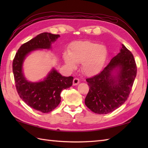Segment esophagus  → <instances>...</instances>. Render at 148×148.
<instances>
[{"label": "esophagus", "mask_w": 148, "mask_h": 148, "mask_svg": "<svg viewBox=\"0 0 148 148\" xmlns=\"http://www.w3.org/2000/svg\"><path fill=\"white\" fill-rule=\"evenodd\" d=\"M79 82H80V81L79 79H78V78H74V79H73V85L74 86L77 85V84L79 83Z\"/></svg>", "instance_id": "1"}]
</instances>
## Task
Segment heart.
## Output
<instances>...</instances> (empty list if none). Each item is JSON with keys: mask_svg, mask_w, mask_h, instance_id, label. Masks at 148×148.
I'll use <instances>...</instances> for the list:
<instances>
[{"mask_svg": "<svg viewBox=\"0 0 148 148\" xmlns=\"http://www.w3.org/2000/svg\"><path fill=\"white\" fill-rule=\"evenodd\" d=\"M107 56L106 46L86 40L72 43L69 51L64 53L63 58L65 64L72 69L76 67V64H82L83 73L92 76L102 70Z\"/></svg>", "mask_w": 148, "mask_h": 148, "instance_id": "heart-1", "label": "heart"}]
</instances>
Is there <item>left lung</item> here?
Instances as JSON below:
<instances>
[{
  "mask_svg": "<svg viewBox=\"0 0 148 148\" xmlns=\"http://www.w3.org/2000/svg\"><path fill=\"white\" fill-rule=\"evenodd\" d=\"M120 51L96 76L86 79L90 90L84 103L92 112L114 111L127 100L137 74L133 55L123 45Z\"/></svg>",
  "mask_w": 148,
  "mask_h": 148,
  "instance_id": "1",
  "label": "left lung"
}]
</instances>
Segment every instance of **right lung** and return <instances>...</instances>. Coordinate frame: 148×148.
<instances>
[{"label": "right lung", "instance_id": "add662e5", "mask_svg": "<svg viewBox=\"0 0 148 148\" xmlns=\"http://www.w3.org/2000/svg\"><path fill=\"white\" fill-rule=\"evenodd\" d=\"M60 35L44 32L22 45L16 53L12 62L16 88L23 101L32 109L47 113L51 112L61 102L60 93L72 85L73 77H65L53 68L43 80L31 82L25 77L23 62L30 53L38 49H49Z\"/></svg>", "mask_w": 148, "mask_h": 148}]
</instances>
